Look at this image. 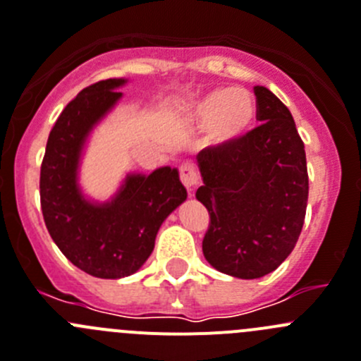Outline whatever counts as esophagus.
<instances>
[{
	"mask_svg": "<svg viewBox=\"0 0 361 361\" xmlns=\"http://www.w3.org/2000/svg\"><path fill=\"white\" fill-rule=\"evenodd\" d=\"M180 178H181V183L185 185V188L192 194V190H194V188L197 187V183H200V173H197L196 165L194 164L181 165Z\"/></svg>",
	"mask_w": 361,
	"mask_h": 361,
	"instance_id": "esophagus-1",
	"label": "esophagus"
}]
</instances>
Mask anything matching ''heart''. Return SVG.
<instances>
[{
	"instance_id": "obj_1",
	"label": "heart",
	"mask_w": 361,
	"mask_h": 361,
	"mask_svg": "<svg viewBox=\"0 0 361 361\" xmlns=\"http://www.w3.org/2000/svg\"><path fill=\"white\" fill-rule=\"evenodd\" d=\"M257 97L245 89L219 87L187 106V121L207 130V140L215 149H228L240 142L257 121Z\"/></svg>"
}]
</instances>
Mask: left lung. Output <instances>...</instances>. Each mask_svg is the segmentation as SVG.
I'll return each instance as SVG.
<instances>
[{
	"instance_id": "left-lung-1",
	"label": "left lung",
	"mask_w": 361,
	"mask_h": 361,
	"mask_svg": "<svg viewBox=\"0 0 361 361\" xmlns=\"http://www.w3.org/2000/svg\"><path fill=\"white\" fill-rule=\"evenodd\" d=\"M260 126L228 149L196 157L197 201L210 214L203 255L219 272L255 279L276 271L295 247L308 203L305 144L290 110L255 87Z\"/></svg>"
}]
</instances>
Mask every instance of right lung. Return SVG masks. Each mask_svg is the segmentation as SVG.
I'll return each mask as SVG.
<instances>
[{
    "label": "right lung",
    "instance_id": "add662e5",
    "mask_svg": "<svg viewBox=\"0 0 361 361\" xmlns=\"http://www.w3.org/2000/svg\"><path fill=\"white\" fill-rule=\"evenodd\" d=\"M126 80L110 78L83 89L49 133L40 167V207L53 242L83 272L119 279L139 271L153 252L161 222L185 200L178 169L130 173L112 200L99 203L78 183L90 131L123 97Z\"/></svg>",
    "mask_w": 361,
    "mask_h": 361
}]
</instances>
